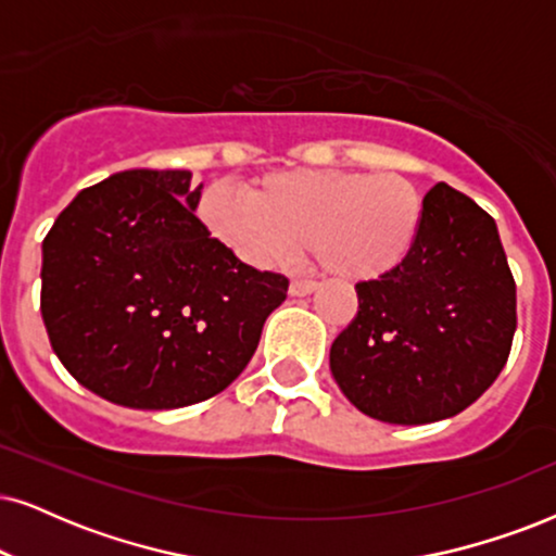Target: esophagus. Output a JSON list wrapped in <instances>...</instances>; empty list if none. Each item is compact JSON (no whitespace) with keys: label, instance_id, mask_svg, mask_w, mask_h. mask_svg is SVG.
<instances>
[{"label":"esophagus","instance_id":"obj_1","mask_svg":"<svg viewBox=\"0 0 556 556\" xmlns=\"http://www.w3.org/2000/svg\"><path fill=\"white\" fill-rule=\"evenodd\" d=\"M315 290H318V285L311 282V279H292L290 282L292 298H307V294H313Z\"/></svg>","mask_w":556,"mask_h":556}]
</instances>
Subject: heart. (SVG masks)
I'll list each match as a JSON object with an SVG mask.
<instances>
[{
    "label": "heart",
    "instance_id": "heart-1",
    "mask_svg": "<svg viewBox=\"0 0 556 556\" xmlns=\"http://www.w3.org/2000/svg\"><path fill=\"white\" fill-rule=\"evenodd\" d=\"M249 194L207 189L200 217L217 243L258 269L311 249L336 277L377 279L410 258L424 230V192L395 172L294 168L254 181Z\"/></svg>",
    "mask_w": 556,
    "mask_h": 556
}]
</instances>
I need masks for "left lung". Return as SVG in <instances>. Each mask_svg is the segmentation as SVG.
<instances>
[{
    "mask_svg": "<svg viewBox=\"0 0 556 556\" xmlns=\"http://www.w3.org/2000/svg\"><path fill=\"white\" fill-rule=\"evenodd\" d=\"M400 269L356 285L359 311L330 371L364 416L397 426L452 418L495 382L516 333V282L495 220L439 181Z\"/></svg>",
    "mask_w": 556,
    "mask_h": 556,
    "instance_id": "1",
    "label": "left lung"
}]
</instances>
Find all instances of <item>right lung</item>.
I'll list each match as a JSON object with an SVG mask.
<instances>
[{"label":"right lung","instance_id":"1","mask_svg":"<svg viewBox=\"0 0 556 556\" xmlns=\"http://www.w3.org/2000/svg\"><path fill=\"white\" fill-rule=\"evenodd\" d=\"M181 168H130L81 189L43 241L40 313L76 382L115 405L202 403L245 369L287 277L230 254L197 220Z\"/></svg>","mask_w":556,"mask_h":556}]
</instances>
